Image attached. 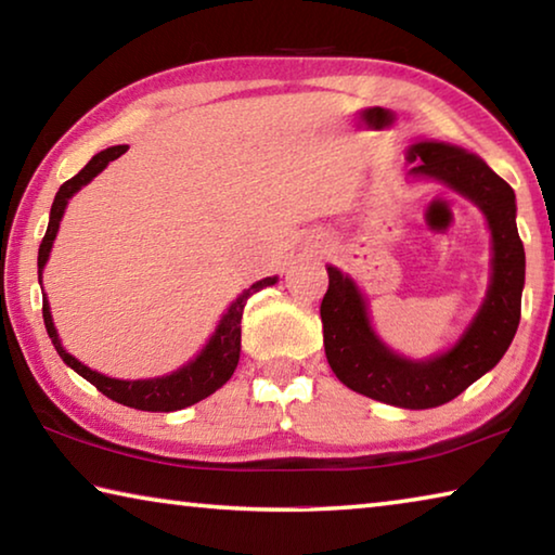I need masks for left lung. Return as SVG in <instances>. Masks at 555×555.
<instances>
[{
  "instance_id": "8db88e82",
  "label": "left lung",
  "mask_w": 555,
  "mask_h": 555,
  "mask_svg": "<svg viewBox=\"0 0 555 555\" xmlns=\"http://www.w3.org/2000/svg\"><path fill=\"white\" fill-rule=\"evenodd\" d=\"M409 176L453 188L485 212L492 232V279L463 337L430 360H406L372 331L367 300L354 281L327 267L321 304L325 357L335 377L357 393L401 409H434L463 393L509 350L521 318L526 257L516 230V198L480 156L460 146L418 142L409 149Z\"/></svg>"
}]
</instances>
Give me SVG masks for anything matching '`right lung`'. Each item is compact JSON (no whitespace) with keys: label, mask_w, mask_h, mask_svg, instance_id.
<instances>
[{"label":"right lung","mask_w":555,"mask_h":555,"mask_svg":"<svg viewBox=\"0 0 555 555\" xmlns=\"http://www.w3.org/2000/svg\"><path fill=\"white\" fill-rule=\"evenodd\" d=\"M127 149H129L127 144H119V146H109V149H105V152L95 154L80 173H75L70 181H65L59 188L55 201L51 205L49 230H46L41 247H39V284L43 279L46 261H49V255H51L53 240L61 228L65 205H68V201L80 191L82 185H88L92 178L102 171V168H107V164L119 158L127 152ZM274 284H276V276H267V279L257 281V284H251L247 291H242L240 298L232 300L228 313L222 315L220 325L215 327L212 337L208 340V345L203 347L201 354L188 364H183L181 370L166 374V377H154V379H134V382L112 379V377H105V374L86 367L80 360H75V357L65 350L59 340V333H55L46 294H43V323H46V331H49L55 352L61 354V360L68 364L70 370L78 372L82 379H88L92 387H98L112 401L125 403V406L139 409V411H178V409L193 406V403L203 401L205 397H210L212 391H218L222 384L232 377V372L237 370V362H240V350H242V325L240 323H242L244 306H247V298L251 294H257V291L274 286Z\"/></svg>","instance_id":"add662e5"}]
</instances>
